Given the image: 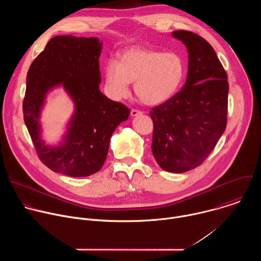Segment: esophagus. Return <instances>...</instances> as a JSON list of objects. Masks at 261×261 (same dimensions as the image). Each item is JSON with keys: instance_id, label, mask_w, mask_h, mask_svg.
Instances as JSON below:
<instances>
[{"instance_id": "1", "label": "esophagus", "mask_w": 261, "mask_h": 261, "mask_svg": "<svg viewBox=\"0 0 261 261\" xmlns=\"http://www.w3.org/2000/svg\"><path fill=\"white\" fill-rule=\"evenodd\" d=\"M140 115H142L140 110H137V109H132L131 110V117H137V116H140Z\"/></svg>"}]
</instances>
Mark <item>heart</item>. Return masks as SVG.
<instances>
[{
	"label": "heart",
	"instance_id": "b5f03b06",
	"mask_svg": "<svg viewBox=\"0 0 261 261\" xmlns=\"http://www.w3.org/2000/svg\"><path fill=\"white\" fill-rule=\"evenodd\" d=\"M185 60L176 53L148 48H130L119 60H108L104 66L105 89L121 100L130 93V83L138 99L146 105H159L171 99L186 76Z\"/></svg>",
	"mask_w": 261,
	"mask_h": 261
}]
</instances>
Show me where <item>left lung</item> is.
Masks as SVG:
<instances>
[{
  "label": "left lung",
  "mask_w": 261,
  "mask_h": 261,
  "mask_svg": "<svg viewBox=\"0 0 261 261\" xmlns=\"http://www.w3.org/2000/svg\"><path fill=\"white\" fill-rule=\"evenodd\" d=\"M172 37L188 51V73L182 89L152 108V151L159 166L180 173L200 165L214 150L227 124V74L212 45L188 31Z\"/></svg>",
  "instance_id": "left-lung-1"
}]
</instances>
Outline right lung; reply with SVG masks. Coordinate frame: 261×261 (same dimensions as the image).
Returning a JSON list of instances; mask_svg holds the SVG:
<instances>
[{"instance_id":"right-lung-1","label":"right lung","mask_w":261,"mask_h":261,"mask_svg":"<svg viewBox=\"0 0 261 261\" xmlns=\"http://www.w3.org/2000/svg\"><path fill=\"white\" fill-rule=\"evenodd\" d=\"M102 45L95 37L56 36L28 71L23 120L40 160L55 172L82 177L99 171L113 133L129 118V108L99 90ZM59 87L71 99L73 113L61 140L48 145L41 117L47 95Z\"/></svg>"}]
</instances>
